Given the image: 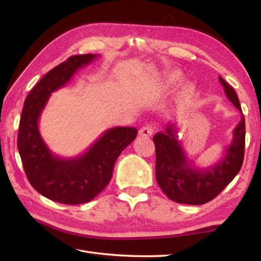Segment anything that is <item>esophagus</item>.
<instances>
[{
	"instance_id": "34e87169",
	"label": "esophagus",
	"mask_w": 261,
	"mask_h": 261,
	"mask_svg": "<svg viewBox=\"0 0 261 261\" xmlns=\"http://www.w3.org/2000/svg\"><path fill=\"white\" fill-rule=\"evenodd\" d=\"M153 134L152 125H145L139 131V137H150Z\"/></svg>"
}]
</instances>
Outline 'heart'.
<instances>
[{"instance_id": "obj_1", "label": "heart", "mask_w": 261, "mask_h": 261, "mask_svg": "<svg viewBox=\"0 0 261 261\" xmlns=\"http://www.w3.org/2000/svg\"><path fill=\"white\" fill-rule=\"evenodd\" d=\"M182 79V74L180 70H170L168 73H166L162 82L159 84V90L162 92H167L170 91L171 88H174ZM196 94V86L194 83L188 82L185 85H182L180 91L178 92V95H177V103L178 104H185L190 102L191 99L195 96Z\"/></svg>"}]
</instances>
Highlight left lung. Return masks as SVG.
Masks as SVG:
<instances>
[{
    "label": "left lung",
    "instance_id": "obj_1",
    "mask_svg": "<svg viewBox=\"0 0 261 261\" xmlns=\"http://www.w3.org/2000/svg\"><path fill=\"white\" fill-rule=\"evenodd\" d=\"M219 81L226 97L241 112V120L234 127L231 143L218 163L202 168L192 163L181 147L176 124H168L165 131L153 136L156 179L162 191L174 202L201 205L212 201L241 169L245 157V116L233 87L221 76Z\"/></svg>",
    "mask_w": 261,
    "mask_h": 261
}]
</instances>
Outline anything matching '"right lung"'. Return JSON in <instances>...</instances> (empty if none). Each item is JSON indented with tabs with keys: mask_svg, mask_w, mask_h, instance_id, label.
<instances>
[{
	"mask_svg": "<svg viewBox=\"0 0 261 261\" xmlns=\"http://www.w3.org/2000/svg\"><path fill=\"white\" fill-rule=\"evenodd\" d=\"M98 55L71 56L39 81L22 109L18 149L30 184L51 201L76 205L90 202L112 178L115 160L136 139L138 130L114 126L103 132L85 152L73 158L53 153L39 131V120L53 92L64 87L79 69Z\"/></svg>",
	"mask_w": 261,
	"mask_h": 261,
	"instance_id": "1",
	"label": "right lung"
}]
</instances>
